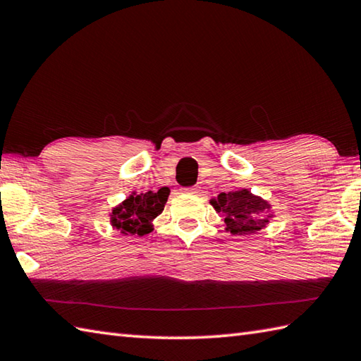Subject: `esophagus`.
I'll return each mask as SVG.
<instances>
[{
	"mask_svg": "<svg viewBox=\"0 0 361 361\" xmlns=\"http://www.w3.org/2000/svg\"><path fill=\"white\" fill-rule=\"evenodd\" d=\"M185 192L197 195V194H200V189H198V188H189V189H185Z\"/></svg>",
	"mask_w": 361,
	"mask_h": 361,
	"instance_id": "1",
	"label": "esophagus"
}]
</instances>
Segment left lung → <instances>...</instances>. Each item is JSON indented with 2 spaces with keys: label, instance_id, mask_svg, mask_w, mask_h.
Instances as JSON below:
<instances>
[{
  "label": "left lung",
  "instance_id": "left-lung-1",
  "mask_svg": "<svg viewBox=\"0 0 361 361\" xmlns=\"http://www.w3.org/2000/svg\"><path fill=\"white\" fill-rule=\"evenodd\" d=\"M211 204L225 217L226 231L234 235L255 234L265 228L273 217L270 203L251 194L248 189L221 192L217 198H212Z\"/></svg>",
  "mask_w": 361,
  "mask_h": 361
}]
</instances>
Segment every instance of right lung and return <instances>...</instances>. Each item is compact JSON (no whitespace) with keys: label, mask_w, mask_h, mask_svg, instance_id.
I'll use <instances>...</instances> for the list:
<instances>
[{"label":"right lung","mask_w":361,"mask_h":361,"mask_svg":"<svg viewBox=\"0 0 361 361\" xmlns=\"http://www.w3.org/2000/svg\"><path fill=\"white\" fill-rule=\"evenodd\" d=\"M169 197V189H159L158 192H133L127 200L113 208L110 217L113 228L122 234L144 235L153 231L152 221L164 209Z\"/></svg>","instance_id":"1"}]
</instances>
